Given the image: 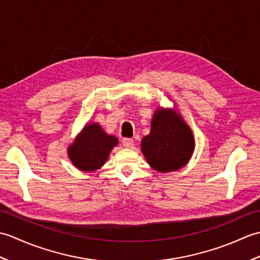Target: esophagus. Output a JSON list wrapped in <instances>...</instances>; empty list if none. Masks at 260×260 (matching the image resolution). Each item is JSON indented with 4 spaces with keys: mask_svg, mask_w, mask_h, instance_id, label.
I'll return each instance as SVG.
<instances>
[{
    "mask_svg": "<svg viewBox=\"0 0 260 260\" xmlns=\"http://www.w3.org/2000/svg\"><path fill=\"white\" fill-rule=\"evenodd\" d=\"M123 145L125 146V147H131V146H133V144H134V141L132 140V139H123Z\"/></svg>",
    "mask_w": 260,
    "mask_h": 260,
    "instance_id": "1",
    "label": "esophagus"
}]
</instances>
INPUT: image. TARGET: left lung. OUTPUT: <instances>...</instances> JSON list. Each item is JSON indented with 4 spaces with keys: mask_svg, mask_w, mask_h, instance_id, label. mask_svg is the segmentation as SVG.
<instances>
[{
    "mask_svg": "<svg viewBox=\"0 0 260 260\" xmlns=\"http://www.w3.org/2000/svg\"><path fill=\"white\" fill-rule=\"evenodd\" d=\"M194 140L179 115L159 109L152 119L151 133L142 141V152L152 168L159 172L179 170L189 161Z\"/></svg>",
    "mask_w": 260,
    "mask_h": 260,
    "instance_id": "obj_1",
    "label": "left lung"
}]
</instances>
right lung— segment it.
Masks as SVG:
<instances>
[{"instance_id":"right-lung-1","label":"right lung","mask_w":260,"mask_h":260,"mask_svg":"<svg viewBox=\"0 0 260 260\" xmlns=\"http://www.w3.org/2000/svg\"><path fill=\"white\" fill-rule=\"evenodd\" d=\"M117 139L107 135L98 124L87 125L69 147V157L82 171L97 170L105 164Z\"/></svg>"}]
</instances>
